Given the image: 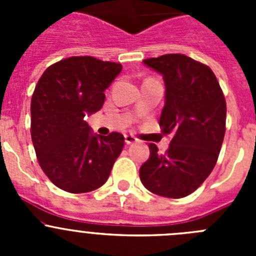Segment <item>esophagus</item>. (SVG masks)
I'll list each match as a JSON object with an SVG mask.
<instances>
[{"label":"esophagus","mask_w":256,"mask_h":256,"mask_svg":"<svg viewBox=\"0 0 256 256\" xmlns=\"http://www.w3.org/2000/svg\"><path fill=\"white\" fill-rule=\"evenodd\" d=\"M124 140H126V144H134V142H137V138H136V137H133L132 134H126L124 136Z\"/></svg>","instance_id":"esophagus-1"}]
</instances>
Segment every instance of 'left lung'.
Returning a JSON list of instances; mask_svg holds the SVG:
<instances>
[{"label":"left lung","instance_id":"obj_1","mask_svg":"<svg viewBox=\"0 0 256 256\" xmlns=\"http://www.w3.org/2000/svg\"><path fill=\"white\" fill-rule=\"evenodd\" d=\"M162 74L165 105L160 115L164 133H173L169 148L160 154L150 144V158L140 178L155 195L188 196L201 186L218 160L226 133V100L209 66L180 54L144 60Z\"/></svg>","mask_w":256,"mask_h":256}]
</instances>
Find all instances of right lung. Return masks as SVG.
<instances>
[{
	"label": "right lung",
	"instance_id": "add662e5",
	"mask_svg": "<svg viewBox=\"0 0 256 256\" xmlns=\"http://www.w3.org/2000/svg\"><path fill=\"white\" fill-rule=\"evenodd\" d=\"M123 66L74 56L44 70L30 104V134L40 168L56 187L84 194L108 180L124 146L123 134L92 132L84 118L102 108L104 92Z\"/></svg>",
	"mask_w": 256,
	"mask_h": 256
}]
</instances>
